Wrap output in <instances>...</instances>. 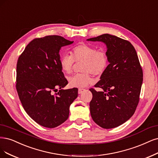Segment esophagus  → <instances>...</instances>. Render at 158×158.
I'll use <instances>...</instances> for the list:
<instances>
[{
  "label": "esophagus",
  "mask_w": 158,
  "mask_h": 158,
  "mask_svg": "<svg viewBox=\"0 0 158 158\" xmlns=\"http://www.w3.org/2000/svg\"><path fill=\"white\" fill-rule=\"evenodd\" d=\"M84 90H85V89H84V88H79V89H78V94H81Z\"/></svg>",
  "instance_id": "esophagus-1"
}]
</instances>
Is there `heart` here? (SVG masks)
Returning a JSON list of instances; mask_svg holds the SVG:
<instances>
[{"instance_id":"b5f03b06","label":"heart","mask_w":158,"mask_h":158,"mask_svg":"<svg viewBox=\"0 0 158 158\" xmlns=\"http://www.w3.org/2000/svg\"><path fill=\"white\" fill-rule=\"evenodd\" d=\"M70 54L62 56L59 59V65L64 73L70 74L73 71L75 62H82L81 70L83 72L69 78V85L74 88H84L93 82V74L102 75L109 64L106 52L91 45L78 44L72 48Z\"/></svg>"}]
</instances>
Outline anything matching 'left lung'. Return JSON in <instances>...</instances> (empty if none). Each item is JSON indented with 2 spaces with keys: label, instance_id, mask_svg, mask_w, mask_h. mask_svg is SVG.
<instances>
[{
  "label": "left lung",
  "instance_id": "1",
  "mask_svg": "<svg viewBox=\"0 0 158 158\" xmlns=\"http://www.w3.org/2000/svg\"><path fill=\"white\" fill-rule=\"evenodd\" d=\"M88 40L105 42L110 63L94 85L102 91L89 89L93 95L89 103L91 116L102 128L116 127L127 121L137 107L143 80L142 67L128 40L109 34Z\"/></svg>",
  "mask_w": 158,
  "mask_h": 158
}]
</instances>
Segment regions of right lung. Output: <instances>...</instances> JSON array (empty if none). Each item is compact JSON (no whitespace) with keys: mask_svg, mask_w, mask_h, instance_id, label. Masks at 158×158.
<instances>
[{"mask_svg":"<svg viewBox=\"0 0 158 158\" xmlns=\"http://www.w3.org/2000/svg\"><path fill=\"white\" fill-rule=\"evenodd\" d=\"M73 42L58 35L36 38L18 58L15 88L19 100L27 114L43 127L54 128L66 121L69 106L78 97V88L61 89L68 81L59 52Z\"/></svg>","mask_w":158,"mask_h":158,"instance_id":"1","label":"right lung"}]
</instances>
